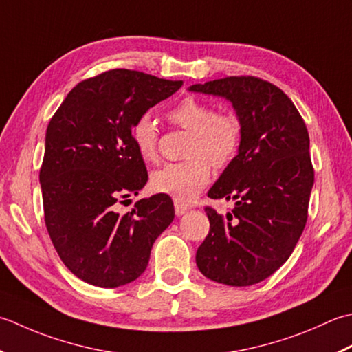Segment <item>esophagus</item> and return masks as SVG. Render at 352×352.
Returning a JSON list of instances; mask_svg holds the SVG:
<instances>
[{
	"instance_id": "1",
	"label": "esophagus",
	"mask_w": 352,
	"mask_h": 352,
	"mask_svg": "<svg viewBox=\"0 0 352 352\" xmlns=\"http://www.w3.org/2000/svg\"><path fill=\"white\" fill-rule=\"evenodd\" d=\"M190 208L186 206V205H182V204H179V202H176L175 204V212H176V216L177 217H181V216H184V214L188 211Z\"/></svg>"
}]
</instances>
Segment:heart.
Returning a JSON list of instances; mask_svg holds the SVG:
<instances>
[{
    "mask_svg": "<svg viewBox=\"0 0 352 352\" xmlns=\"http://www.w3.org/2000/svg\"><path fill=\"white\" fill-rule=\"evenodd\" d=\"M167 118L190 132L184 162H170L153 171L150 184L156 192L190 202L210 182L211 166L225 167L239 152L241 124L234 113H214L212 107L196 97H185L167 112ZM131 136L136 152L144 161L157 156V127L150 116L133 121Z\"/></svg>",
    "mask_w": 352,
    "mask_h": 352,
    "instance_id": "obj_1",
    "label": "heart"
}]
</instances>
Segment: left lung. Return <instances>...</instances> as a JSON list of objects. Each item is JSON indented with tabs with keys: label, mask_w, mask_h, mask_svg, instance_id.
<instances>
[{
	"label": "left lung",
	"mask_w": 352,
	"mask_h": 352,
	"mask_svg": "<svg viewBox=\"0 0 352 352\" xmlns=\"http://www.w3.org/2000/svg\"><path fill=\"white\" fill-rule=\"evenodd\" d=\"M188 91L229 100L241 124L239 153L208 191L235 200V208L226 217L205 208L210 234L197 267L220 284H256L289 260L307 223L314 171L305 123L278 86L258 77L217 78Z\"/></svg>",
	"instance_id": "left-lung-1"
}]
</instances>
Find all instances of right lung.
I'll use <instances>...</instances> for the list:
<instances>
[{
  "label": "right lung",
  "instance_id": "obj_1",
  "mask_svg": "<svg viewBox=\"0 0 352 352\" xmlns=\"http://www.w3.org/2000/svg\"><path fill=\"white\" fill-rule=\"evenodd\" d=\"M182 83L111 69L76 85L50 121L39 173L45 225L63 264L85 283L116 289L135 281L175 219L168 196L141 199L123 216L116 204L147 182L133 121Z\"/></svg>",
  "mask_w": 352,
  "mask_h": 352
}]
</instances>
